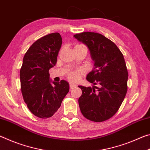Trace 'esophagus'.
Instances as JSON below:
<instances>
[{
	"label": "esophagus",
	"instance_id": "esophagus-1",
	"mask_svg": "<svg viewBox=\"0 0 150 150\" xmlns=\"http://www.w3.org/2000/svg\"><path fill=\"white\" fill-rule=\"evenodd\" d=\"M76 87V85L74 84V83H69V87L71 89H72V88H75Z\"/></svg>",
	"mask_w": 150,
	"mask_h": 150
}]
</instances>
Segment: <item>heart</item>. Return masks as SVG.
Returning a JSON list of instances; mask_svg holds the SVG:
<instances>
[{
    "label": "heart",
    "instance_id": "heart-1",
    "mask_svg": "<svg viewBox=\"0 0 150 150\" xmlns=\"http://www.w3.org/2000/svg\"><path fill=\"white\" fill-rule=\"evenodd\" d=\"M77 46V45H76ZM68 77H69L71 81H75L79 79V78L80 77V73L78 71H72L71 72L69 75H68Z\"/></svg>",
    "mask_w": 150,
    "mask_h": 150
}]
</instances>
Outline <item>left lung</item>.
Returning a JSON list of instances; mask_svg holds the SVG:
<instances>
[{"label":"left lung","instance_id":"left-lung-1","mask_svg":"<svg viewBox=\"0 0 150 150\" xmlns=\"http://www.w3.org/2000/svg\"><path fill=\"white\" fill-rule=\"evenodd\" d=\"M73 37L87 45L94 62L87 80L100 85L78 86L82 90L78 100L81 113L91 121L108 120L118 111L127 93L128 73L123 54L115 43L98 33L83 32Z\"/></svg>","mask_w":150,"mask_h":150}]
</instances>
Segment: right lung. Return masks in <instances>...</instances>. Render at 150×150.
<instances>
[{
  "label": "right lung",
  "instance_id": "right-lung-1",
  "mask_svg": "<svg viewBox=\"0 0 150 150\" xmlns=\"http://www.w3.org/2000/svg\"><path fill=\"white\" fill-rule=\"evenodd\" d=\"M62 38L59 33L45 35L35 41L26 52L20 71L24 102L37 117H52L69 91L67 81L51 80L49 70L57 63Z\"/></svg>",
  "mask_w": 150,
  "mask_h": 150
}]
</instances>
